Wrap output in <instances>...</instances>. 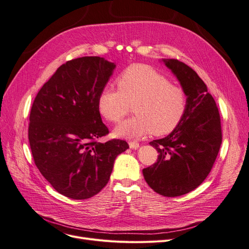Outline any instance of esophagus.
<instances>
[{
	"label": "esophagus",
	"instance_id": "1",
	"mask_svg": "<svg viewBox=\"0 0 249 249\" xmlns=\"http://www.w3.org/2000/svg\"><path fill=\"white\" fill-rule=\"evenodd\" d=\"M129 147L131 149H137L139 147V143H137L135 141H130L129 142Z\"/></svg>",
	"mask_w": 249,
	"mask_h": 249
}]
</instances>
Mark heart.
Listing matches in <instances>:
<instances>
[{
  "mask_svg": "<svg viewBox=\"0 0 249 249\" xmlns=\"http://www.w3.org/2000/svg\"><path fill=\"white\" fill-rule=\"evenodd\" d=\"M118 87L104 88L97 102L102 117L112 123L121 121L130 105H134L136 116L115 128L117 137L138 139L150 133L168 134L186 113V90L148 65L136 64L125 70L118 77Z\"/></svg>",
  "mask_w": 249,
  "mask_h": 249,
  "instance_id": "obj_1",
  "label": "heart"
}]
</instances>
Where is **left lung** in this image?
I'll return each instance as SVG.
<instances>
[{"mask_svg":"<svg viewBox=\"0 0 249 249\" xmlns=\"http://www.w3.org/2000/svg\"><path fill=\"white\" fill-rule=\"evenodd\" d=\"M162 61L186 90L187 109L173 132L149 142L159 159L142 173L154 192L178 197L198 188L210 174L222 143V130L215 100L197 72L178 59Z\"/></svg>","mask_w":249,"mask_h":249,"instance_id":"obj_1","label":"left lung"}]
</instances>
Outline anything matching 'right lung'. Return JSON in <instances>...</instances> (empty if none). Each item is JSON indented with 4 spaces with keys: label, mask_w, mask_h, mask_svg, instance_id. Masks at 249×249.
Wrapping results in <instances>:
<instances>
[{
    "label": "right lung",
    "mask_w": 249,
    "mask_h": 249,
    "mask_svg": "<svg viewBox=\"0 0 249 249\" xmlns=\"http://www.w3.org/2000/svg\"><path fill=\"white\" fill-rule=\"evenodd\" d=\"M116 68L99 56L60 65L33 102L28 138L34 162L59 194L73 200L97 195L108 184L124 140L98 139L109 130L102 122L98 96Z\"/></svg>",
    "instance_id": "1"
}]
</instances>
